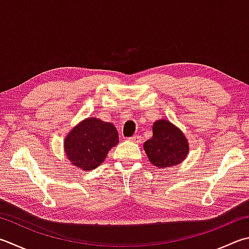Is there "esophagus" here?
Segmentation results:
<instances>
[{"label": "esophagus", "instance_id": "obj_1", "mask_svg": "<svg viewBox=\"0 0 249 249\" xmlns=\"http://www.w3.org/2000/svg\"><path fill=\"white\" fill-rule=\"evenodd\" d=\"M129 140H130V141H132L133 143H140L141 141H142V140H141V137H140V135H137V134L133 135V137H131Z\"/></svg>", "mask_w": 249, "mask_h": 249}]
</instances>
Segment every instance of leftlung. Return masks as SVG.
I'll use <instances>...</instances> for the list:
<instances>
[{"label": "left lung", "mask_w": 249, "mask_h": 249, "mask_svg": "<svg viewBox=\"0 0 249 249\" xmlns=\"http://www.w3.org/2000/svg\"><path fill=\"white\" fill-rule=\"evenodd\" d=\"M144 151L154 166L167 168L184 160L189 143L177 126L161 119L154 124L153 137L144 143Z\"/></svg>", "instance_id": "1"}]
</instances>
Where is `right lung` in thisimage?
Wrapping results in <instances>:
<instances>
[{"mask_svg": "<svg viewBox=\"0 0 249 249\" xmlns=\"http://www.w3.org/2000/svg\"><path fill=\"white\" fill-rule=\"evenodd\" d=\"M119 142L115 125L96 118L83 120L65 139V152L73 166L93 170L105 160L111 147Z\"/></svg>", "mask_w": 249, "mask_h": 249, "instance_id": "right-lung-1", "label": "right lung"}]
</instances>
